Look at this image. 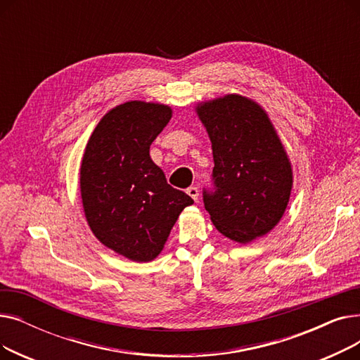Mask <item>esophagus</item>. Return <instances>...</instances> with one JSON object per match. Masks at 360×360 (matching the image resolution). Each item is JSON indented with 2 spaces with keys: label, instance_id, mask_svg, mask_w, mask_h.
I'll return each mask as SVG.
<instances>
[{
  "label": "esophagus",
  "instance_id": "esophagus-1",
  "mask_svg": "<svg viewBox=\"0 0 360 360\" xmlns=\"http://www.w3.org/2000/svg\"><path fill=\"white\" fill-rule=\"evenodd\" d=\"M186 194L190 195L194 201H197V200H198V195H200L198 188H197V186H190V188H188V190H186Z\"/></svg>",
  "mask_w": 360,
  "mask_h": 360
}]
</instances>
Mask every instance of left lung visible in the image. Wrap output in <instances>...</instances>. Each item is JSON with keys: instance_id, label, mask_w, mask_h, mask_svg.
I'll use <instances>...</instances> for the list:
<instances>
[{"instance_id": "1", "label": "left lung", "mask_w": 360, "mask_h": 360, "mask_svg": "<svg viewBox=\"0 0 360 360\" xmlns=\"http://www.w3.org/2000/svg\"><path fill=\"white\" fill-rule=\"evenodd\" d=\"M213 148L214 191H202L216 229L235 242L267 235L286 212L293 185L289 156L267 112L240 94L195 108Z\"/></svg>"}]
</instances>
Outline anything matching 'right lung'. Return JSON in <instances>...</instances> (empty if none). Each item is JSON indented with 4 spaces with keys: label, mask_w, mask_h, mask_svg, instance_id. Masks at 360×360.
I'll list each match as a JSON object with an SVG mask.
<instances>
[{
    "label": "right lung",
    "mask_w": 360,
    "mask_h": 360,
    "mask_svg": "<svg viewBox=\"0 0 360 360\" xmlns=\"http://www.w3.org/2000/svg\"><path fill=\"white\" fill-rule=\"evenodd\" d=\"M172 118L167 105L131 101L91 132L80 166L86 220L105 247L137 262L155 259L181 212L194 204L166 181L150 144Z\"/></svg>",
    "instance_id": "add662e5"
}]
</instances>
